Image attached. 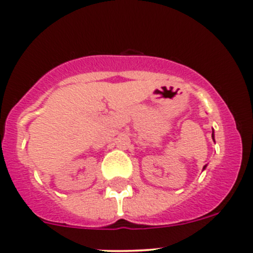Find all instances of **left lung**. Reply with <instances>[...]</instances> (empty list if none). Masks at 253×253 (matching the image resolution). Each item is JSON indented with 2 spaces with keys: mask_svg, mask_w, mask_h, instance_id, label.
I'll use <instances>...</instances> for the list:
<instances>
[{
  "mask_svg": "<svg viewBox=\"0 0 253 253\" xmlns=\"http://www.w3.org/2000/svg\"><path fill=\"white\" fill-rule=\"evenodd\" d=\"M211 138H213V139H214V133H211ZM203 169H206V167H205V168H203Z\"/></svg>",
  "mask_w": 253,
  "mask_h": 253,
  "instance_id": "obj_1",
  "label": "left lung"
}]
</instances>
